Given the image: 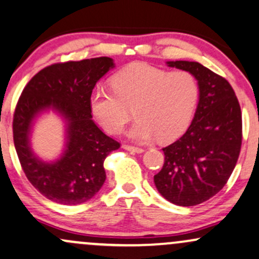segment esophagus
Listing matches in <instances>:
<instances>
[{"instance_id":"esophagus-1","label":"esophagus","mask_w":259,"mask_h":259,"mask_svg":"<svg viewBox=\"0 0 259 259\" xmlns=\"http://www.w3.org/2000/svg\"><path fill=\"white\" fill-rule=\"evenodd\" d=\"M123 148L126 149V151L135 152V153H142V152L145 151V149L141 148V147H136V146H130V145H124Z\"/></svg>"}]
</instances>
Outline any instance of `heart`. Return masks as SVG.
Returning <instances> with one entry per match:
<instances>
[{"label":"heart","mask_w":259,"mask_h":259,"mask_svg":"<svg viewBox=\"0 0 259 259\" xmlns=\"http://www.w3.org/2000/svg\"><path fill=\"white\" fill-rule=\"evenodd\" d=\"M199 96V83L192 73L138 64L117 73L112 89H96L90 96V108L110 134L120 133L135 110L138 120L130 129V138L170 142L189 126Z\"/></svg>","instance_id":"1"}]
</instances>
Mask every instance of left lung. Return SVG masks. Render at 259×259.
Segmentation results:
<instances>
[{"label":"left lung","mask_w":259,"mask_h":259,"mask_svg":"<svg viewBox=\"0 0 259 259\" xmlns=\"http://www.w3.org/2000/svg\"><path fill=\"white\" fill-rule=\"evenodd\" d=\"M199 83L200 96L187 132L163 148L165 159L154 175L158 192L180 206H194L223 188L238 161L242 118L228 80L195 61H169Z\"/></svg>","instance_id":"left-lung-1"}]
</instances>
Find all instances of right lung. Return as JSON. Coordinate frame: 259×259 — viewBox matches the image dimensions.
Segmentation results:
<instances>
[{
  "label": "right lung",
  "instance_id": "right-lung-1",
  "mask_svg": "<svg viewBox=\"0 0 259 259\" xmlns=\"http://www.w3.org/2000/svg\"><path fill=\"white\" fill-rule=\"evenodd\" d=\"M113 66L107 57L53 64L30 79L18 100L13 116L15 151L27 180L49 200L83 204L104 185V161L120 143L92 119L90 96L96 82ZM51 107L68 119V143L61 159L49 164L30 152L28 133L36 113Z\"/></svg>",
  "mask_w": 259,
  "mask_h": 259
}]
</instances>
